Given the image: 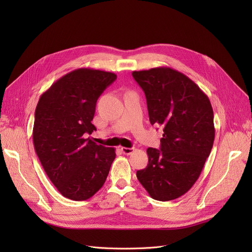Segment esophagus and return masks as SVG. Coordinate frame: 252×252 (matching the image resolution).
<instances>
[{"mask_svg": "<svg viewBox=\"0 0 252 252\" xmlns=\"http://www.w3.org/2000/svg\"><path fill=\"white\" fill-rule=\"evenodd\" d=\"M122 152L126 155H129L130 153L134 152V148H126V147H122Z\"/></svg>", "mask_w": 252, "mask_h": 252, "instance_id": "34e87169", "label": "esophagus"}]
</instances>
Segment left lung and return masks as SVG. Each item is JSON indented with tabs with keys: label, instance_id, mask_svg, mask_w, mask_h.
Instances as JSON below:
<instances>
[{
	"label": "left lung",
	"instance_id": "left-lung-1",
	"mask_svg": "<svg viewBox=\"0 0 252 252\" xmlns=\"http://www.w3.org/2000/svg\"><path fill=\"white\" fill-rule=\"evenodd\" d=\"M131 74L146 96L151 125L163 127L160 149H147L148 165L137 171V178L153 199H177L199 178L213 148V107L200 88L175 69Z\"/></svg>",
	"mask_w": 252,
	"mask_h": 252
}]
</instances>
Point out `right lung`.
I'll return each mask as SVG.
<instances>
[{
	"label": "right lung",
	"mask_w": 252,
	"mask_h": 252,
	"mask_svg": "<svg viewBox=\"0 0 252 252\" xmlns=\"http://www.w3.org/2000/svg\"><path fill=\"white\" fill-rule=\"evenodd\" d=\"M115 79L112 72L75 69L53 84L37 102L34 150L53 185L68 199H89L109 174L114 148L85 137L96 130L92 121L97 100Z\"/></svg>",
	"instance_id": "obj_1"
}]
</instances>
